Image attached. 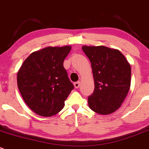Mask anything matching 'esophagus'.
Here are the masks:
<instances>
[{
	"label": "esophagus",
	"instance_id": "34e87169",
	"mask_svg": "<svg viewBox=\"0 0 149 149\" xmlns=\"http://www.w3.org/2000/svg\"><path fill=\"white\" fill-rule=\"evenodd\" d=\"M80 83H81V82H80V81L76 82V83H74V88H78L80 87Z\"/></svg>",
	"mask_w": 149,
	"mask_h": 149
}]
</instances>
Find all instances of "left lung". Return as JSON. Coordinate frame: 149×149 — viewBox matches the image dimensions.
I'll return each mask as SVG.
<instances>
[{
	"instance_id": "1",
	"label": "left lung",
	"mask_w": 149,
	"mask_h": 149,
	"mask_svg": "<svg viewBox=\"0 0 149 149\" xmlns=\"http://www.w3.org/2000/svg\"><path fill=\"white\" fill-rule=\"evenodd\" d=\"M91 61L94 91L88 99L91 110L109 115L124 102L131 85V66L118 49L102 46L82 47Z\"/></svg>"
}]
</instances>
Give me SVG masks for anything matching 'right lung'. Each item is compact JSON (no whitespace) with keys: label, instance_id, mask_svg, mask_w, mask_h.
Segmentation results:
<instances>
[{"label":"right lung","instance_id":"obj_1","mask_svg":"<svg viewBox=\"0 0 149 149\" xmlns=\"http://www.w3.org/2000/svg\"><path fill=\"white\" fill-rule=\"evenodd\" d=\"M70 45L47 47L33 52L17 72V86L27 105L36 114L50 117L64 107L74 86L63 67Z\"/></svg>","mask_w":149,"mask_h":149}]
</instances>
